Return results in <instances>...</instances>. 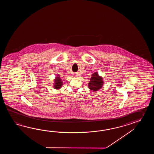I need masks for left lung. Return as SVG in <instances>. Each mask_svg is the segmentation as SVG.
I'll list each match as a JSON object with an SVG mask.
<instances>
[{"label":"left lung","mask_w":154,"mask_h":154,"mask_svg":"<svg viewBox=\"0 0 154 154\" xmlns=\"http://www.w3.org/2000/svg\"><path fill=\"white\" fill-rule=\"evenodd\" d=\"M103 84V81L101 77L98 75L97 72H94L93 74H92L90 81L88 83V88L91 90L96 91L101 89Z\"/></svg>","instance_id":"obj_1"}]
</instances>
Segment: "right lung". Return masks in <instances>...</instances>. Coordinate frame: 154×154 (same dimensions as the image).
<instances>
[{"label":"right lung","mask_w":154,"mask_h":154,"mask_svg":"<svg viewBox=\"0 0 154 154\" xmlns=\"http://www.w3.org/2000/svg\"><path fill=\"white\" fill-rule=\"evenodd\" d=\"M58 76V77H56V79L54 80L55 84L54 85V87L56 89H59V88H61V87L62 86L63 82L61 79L60 78L59 76Z\"/></svg>","instance_id":"right-lung-1"}]
</instances>
